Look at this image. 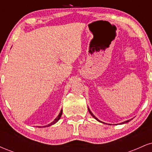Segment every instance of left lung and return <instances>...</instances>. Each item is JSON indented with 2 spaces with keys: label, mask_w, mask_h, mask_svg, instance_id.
<instances>
[{
  "label": "left lung",
  "mask_w": 152,
  "mask_h": 152,
  "mask_svg": "<svg viewBox=\"0 0 152 152\" xmlns=\"http://www.w3.org/2000/svg\"><path fill=\"white\" fill-rule=\"evenodd\" d=\"M88 109V111H89V113H90V114H91V116H93V117H94V118H95V119H96V120H97V121H99L102 122V121H99V120L98 119V118H97L96 117V116H94V115L93 114H92V113H91V111H90V109ZM129 121H130V120H128V121H126L123 122V123H121V124H125V123H127V122H129ZM102 123H103V122H102Z\"/></svg>",
  "instance_id": "left-lung-1"
}]
</instances>
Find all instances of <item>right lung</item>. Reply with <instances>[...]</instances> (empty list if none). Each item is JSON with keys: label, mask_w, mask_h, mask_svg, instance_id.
<instances>
[{"label": "right lung", "mask_w": 152, "mask_h": 152, "mask_svg": "<svg viewBox=\"0 0 152 152\" xmlns=\"http://www.w3.org/2000/svg\"><path fill=\"white\" fill-rule=\"evenodd\" d=\"M62 112H63V110H61V111H60V113H59V114H58V116H57L56 118H55V119H54V121H53V122H51V123L50 124H48L47 125V126H42V127H47V126H51V125H53V124H56V123L57 121H58L59 119H60V118L61 117V115H62ZM39 127H41V126H39Z\"/></svg>", "instance_id": "right-lung-1"}]
</instances>
